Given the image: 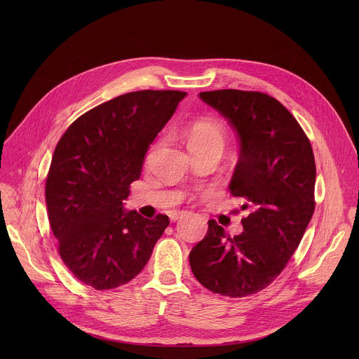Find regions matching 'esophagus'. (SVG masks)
<instances>
[{
    "label": "esophagus",
    "instance_id": "obj_1",
    "mask_svg": "<svg viewBox=\"0 0 359 359\" xmlns=\"http://www.w3.org/2000/svg\"><path fill=\"white\" fill-rule=\"evenodd\" d=\"M186 215H189V212H183V210H177V212H176V210H175V212H172V213L169 215V217H170L172 222H176V220L184 217Z\"/></svg>",
    "mask_w": 359,
    "mask_h": 359
}]
</instances>
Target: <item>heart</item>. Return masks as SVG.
<instances>
[{"mask_svg": "<svg viewBox=\"0 0 359 359\" xmlns=\"http://www.w3.org/2000/svg\"><path fill=\"white\" fill-rule=\"evenodd\" d=\"M187 144H224V132L213 121L201 119L187 129Z\"/></svg>", "mask_w": 359, "mask_h": 359, "instance_id": "obj_1", "label": "heart"}]
</instances>
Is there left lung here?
Here are the masks:
<instances>
[{
    "mask_svg": "<svg viewBox=\"0 0 359 359\" xmlns=\"http://www.w3.org/2000/svg\"><path fill=\"white\" fill-rule=\"evenodd\" d=\"M198 97L236 130L240 156L229 184L243 197V233L230 237L215 220L189 255L197 281L226 297L269 287L297 250L314 213L311 143L280 102L262 92L222 89Z\"/></svg>",
    "mask_w": 359,
    "mask_h": 359,
    "instance_id": "1",
    "label": "left lung"
}]
</instances>
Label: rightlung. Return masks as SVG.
<instances>
[{
    "instance_id": "add662e5",
    "label": "right lung",
    "mask_w": 359,
    "mask_h": 359,
    "mask_svg": "<svg viewBox=\"0 0 359 359\" xmlns=\"http://www.w3.org/2000/svg\"><path fill=\"white\" fill-rule=\"evenodd\" d=\"M186 92L137 90L79 116L60 139L45 183L48 219L69 271L95 290L133 280L169 217L125 210L144 155Z\"/></svg>"
}]
</instances>
